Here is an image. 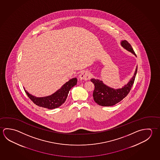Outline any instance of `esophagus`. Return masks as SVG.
Masks as SVG:
<instances>
[{
  "mask_svg": "<svg viewBox=\"0 0 160 160\" xmlns=\"http://www.w3.org/2000/svg\"><path fill=\"white\" fill-rule=\"evenodd\" d=\"M79 78L81 80H88L90 78V73L88 71H82L79 75Z\"/></svg>",
  "mask_w": 160,
  "mask_h": 160,
  "instance_id": "obj_1",
  "label": "esophagus"
}]
</instances>
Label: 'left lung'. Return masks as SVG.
<instances>
[{"instance_id":"1","label":"left lung","mask_w":160,"mask_h":160,"mask_svg":"<svg viewBox=\"0 0 160 160\" xmlns=\"http://www.w3.org/2000/svg\"><path fill=\"white\" fill-rule=\"evenodd\" d=\"M121 45L123 48H125L128 51L132 52V53L136 56V54L135 53L132 45L130 44L128 41H122L121 42ZM137 67L134 75L130 81L121 89H114L107 87L99 80L91 79V81L94 84L95 87L93 91L92 96L95 102L102 106L109 107L115 105L116 104L122 101L129 94L132 89L137 72Z\"/></svg>"}]
</instances>
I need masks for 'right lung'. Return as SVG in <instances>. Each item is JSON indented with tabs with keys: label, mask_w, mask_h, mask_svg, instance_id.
<instances>
[{
	"label": "right lung",
	"mask_w": 160,
	"mask_h": 160,
	"mask_svg": "<svg viewBox=\"0 0 160 160\" xmlns=\"http://www.w3.org/2000/svg\"><path fill=\"white\" fill-rule=\"evenodd\" d=\"M77 84V79L73 78L66 82L61 89L58 90L56 92L52 95L42 98H37L31 95L26 90L25 92L28 98L37 106L42 107L48 109H54L61 106L65 103L68 98V94L71 88Z\"/></svg>",
	"instance_id": "1"
}]
</instances>
